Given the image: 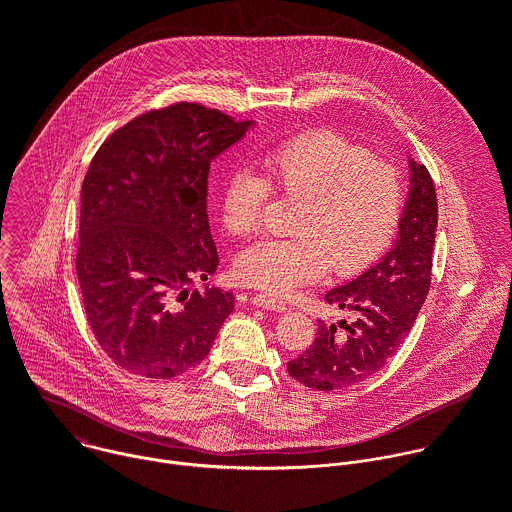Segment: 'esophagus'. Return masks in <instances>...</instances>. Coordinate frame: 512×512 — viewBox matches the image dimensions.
I'll return each instance as SVG.
<instances>
[{
	"instance_id": "obj_1",
	"label": "esophagus",
	"mask_w": 512,
	"mask_h": 512,
	"mask_svg": "<svg viewBox=\"0 0 512 512\" xmlns=\"http://www.w3.org/2000/svg\"><path fill=\"white\" fill-rule=\"evenodd\" d=\"M253 304L259 306V308H265V310H275V312H285L287 310V304L281 298L271 296V294H257L253 298Z\"/></svg>"
}]
</instances>
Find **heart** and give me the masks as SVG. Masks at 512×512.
Segmentation results:
<instances>
[{
  "instance_id": "obj_1",
  "label": "heart",
  "mask_w": 512,
  "mask_h": 512,
  "mask_svg": "<svg viewBox=\"0 0 512 512\" xmlns=\"http://www.w3.org/2000/svg\"><path fill=\"white\" fill-rule=\"evenodd\" d=\"M261 166L263 176L241 168L225 180L223 225L237 239L255 235L275 190L300 200L291 227L296 237L267 239L245 251L237 261L243 283L287 296L330 267L338 275L362 271L393 241L403 180L391 162L334 131H312L275 145L261 156Z\"/></svg>"
}]
</instances>
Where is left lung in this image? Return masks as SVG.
<instances>
[{
    "label": "left lung",
    "instance_id": "8db88e82",
    "mask_svg": "<svg viewBox=\"0 0 512 512\" xmlns=\"http://www.w3.org/2000/svg\"><path fill=\"white\" fill-rule=\"evenodd\" d=\"M411 164V192L395 247L371 269L334 287L328 304L348 310L338 326L318 320L312 346L287 362V373L304 387L338 391L381 371L399 350L427 298L431 283L437 200L425 166Z\"/></svg>",
    "mask_w": 512,
    "mask_h": 512
}]
</instances>
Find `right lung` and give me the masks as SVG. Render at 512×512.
Segmentation results:
<instances>
[{"label":"right lung","mask_w":512,"mask_h":512,"mask_svg":"<svg viewBox=\"0 0 512 512\" xmlns=\"http://www.w3.org/2000/svg\"><path fill=\"white\" fill-rule=\"evenodd\" d=\"M253 121L180 101L141 113L97 150L81 190L77 275L89 326L123 371L172 379L206 358L233 291L190 289L218 267L210 162Z\"/></svg>","instance_id":"1"}]
</instances>
